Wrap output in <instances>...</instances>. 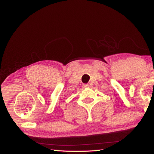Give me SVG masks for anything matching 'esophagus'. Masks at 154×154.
I'll list each match as a JSON object with an SVG mask.
<instances>
[{"label":"esophagus","instance_id":"1","mask_svg":"<svg viewBox=\"0 0 154 154\" xmlns=\"http://www.w3.org/2000/svg\"><path fill=\"white\" fill-rule=\"evenodd\" d=\"M89 87V85H87V84H84V85H83V88H88Z\"/></svg>","mask_w":154,"mask_h":154}]
</instances>
